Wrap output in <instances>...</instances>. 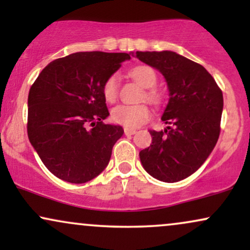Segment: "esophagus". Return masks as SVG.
<instances>
[{
  "instance_id": "obj_1",
  "label": "esophagus",
  "mask_w": 250,
  "mask_h": 250,
  "mask_svg": "<svg viewBox=\"0 0 250 250\" xmlns=\"http://www.w3.org/2000/svg\"><path fill=\"white\" fill-rule=\"evenodd\" d=\"M135 133H136V130H135V129L125 128V135H134Z\"/></svg>"
}]
</instances>
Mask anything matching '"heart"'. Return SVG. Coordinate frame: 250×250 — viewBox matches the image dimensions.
I'll return each mask as SVG.
<instances>
[{
    "label": "heart",
    "instance_id": "obj_1",
    "mask_svg": "<svg viewBox=\"0 0 250 250\" xmlns=\"http://www.w3.org/2000/svg\"><path fill=\"white\" fill-rule=\"evenodd\" d=\"M129 75L146 88L142 94V99L148 100L155 105L161 104L162 95L159 90L153 88L157 82V76L155 70L149 65H136L129 70ZM102 93L107 102H114L119 94V76L113 74L103 83ZM151 111L147 103H137V104H120L111 109L110 117L113 122L123 125L125 128H137L145 125L150 119Z\"/></svg>",
    "mask_w": 250,
    "mask_h": 250
}]
</instances>
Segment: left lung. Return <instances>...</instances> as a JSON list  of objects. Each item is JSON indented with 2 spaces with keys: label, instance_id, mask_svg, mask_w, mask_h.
Masks as SVG:
<instances>
[{
  "label": "left lung",
  "instance_id": "1",
  "mask_svg": "<svg viewBox=\"0 0 250 250\" xmlns=\"http://www.w3.org/2000/svg\"><path fill=\"white\" fill-rule=\"evenodd\" d=\"M136 57L161 71L170 96L162 115L168 127L149 130L151 145L140 159L155 179L177 182L203 165L219 140L222 90L202 65L174 51H136Z\"/></svg>",
  "mask_w": 250,
  "mask_h": 250
}]
</instances>
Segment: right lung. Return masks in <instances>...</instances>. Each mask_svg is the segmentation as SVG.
Returning <instances> with one entry per match:
<instances>
[{"label": "right lung", "instance_id": "add662e5", "mask_svg": "<svg viewBox=\"0 0 250 250\" xmlns=\"http://www.w3.org/2000/svg\"><path fill=\"white\" fill-rule=\"evenodd\" d=\"M130 59L127 53L81 51L50 62L28 96V137L56 177L84 183L107 167L120 125L109 115L103 83Z\"/></svg>", "mask_w": 250, "mask_h": 250}]
</instances>
